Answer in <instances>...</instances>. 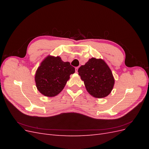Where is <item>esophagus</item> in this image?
I'll use <instances>...</instances> for the list:
<instances>
[{"instance_id": "1", "label": "esophagus", "mask_w": 149, "mask_h": 149, "mask_svg": "<svg viewBox=\"0 0 149 149\" xmlns=\"http://www.w3.org/2000/svg\"><path fill=\"white\" fill-rule=\"evenodd\" d=\"M78 68H79L78 67H76V68H75V71H76V73H78Z\"/></svg>"}]
</instances>
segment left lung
Returning a JSON list of instances; mask_svg holds the SVG:
<instances>
[{
    "label": "left lung",
    "mask_w": 149,
    "mask_h": 149,
    "mask_svg": "<svg viewBox=\"0 0 149 149\" xmlns=\"http://www.w3.org/2000/svg\"><path fill=\"white\" fill-rule=\"evenodd\" d=\"M86 89L96 98L105 97L113 89L114 78L109 67L102 59L92 58L78 70Z\"/></svg>",
    "instance_id": "8db88e82"
}]
</instances>
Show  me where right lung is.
<instances>
[{
    "label": "right lung",
    "mask_w": 149,
    "mask_h": 149,
    "mask_svg": "<svg viewBox=\"0 0 149 149\" xmlns=\"http://www.w3.org/2000/svg\"><path fill=\"white\" fill-rule=\"evenodd\" d=\"M75 69L69 62L63 61L60 56H48L36 71V86L40 93L47 97L58 95L65 88L70 76Z\"/></svg>",
    "instance_id": "1"
}]
</instances>
